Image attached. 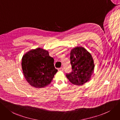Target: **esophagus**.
<instances>
[{"instance_id":"1","label":"esophagus","mask_w":120,"mask_h":120,"mask_svg":"<svg viewBox=\"0 0 120 120\" xmlns=\"http://www.w3.org/2000/svg\"><path fill=\"white\" fill-rule=\"evenodd\" d=\"M57 70H58L59 71H63V70H64V69L62 68H58L57 69Z\"/></svg>"}]
</instances>
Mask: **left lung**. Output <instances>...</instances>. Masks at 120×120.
<instances>
[{
    "label": "left lung",
    "instance_id": "8db88e82",
    "mask_svg": "<svg viewBox=\"0 0 120 120\" xmlns=\"http://www.w3.org/2000/svg\"><path fill=\"white\" fill-rule=\"evenodd\" d=\"M70 63L72 71L66 76L70 82L81 86L90 81L94 68L93 57L82 47H76L70 52Z\"/></svg>",
    "mask_w": 120,
    "mask_h": 120
}]
</instances>
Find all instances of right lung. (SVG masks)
Returning <instances> with one entry per match:
<instances>
[{"label":"right lung","instance_id":"right-lung-1","mask_svg":"<svg viewBox=\"0 0 120 120\" xmlns=\"http://www.w3.org/2000/svg\"><path fill=\"white\" fill-rule=\"evenodd\" d=\"M54 62L49 52L40 48L26 52L22 57V68L27 82L36 88L50 84L57 71Z\"/></svg>","mask_w":120,"mask_h":120}]
</instances>
